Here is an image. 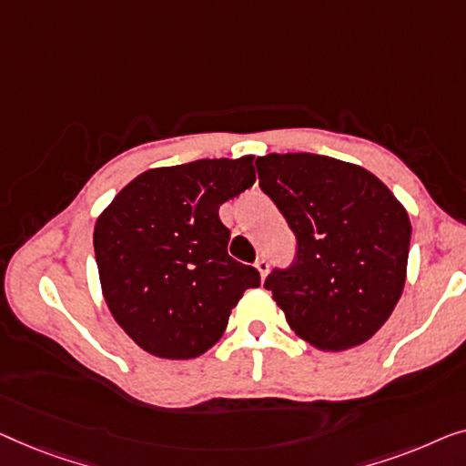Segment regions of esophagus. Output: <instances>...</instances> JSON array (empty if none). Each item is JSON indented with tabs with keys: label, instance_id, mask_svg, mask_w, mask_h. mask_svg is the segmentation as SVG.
Here are the masks:
<instances>
[{
	"label": "esophagus",
	"instance_id": "1",
	"mask_svg": "<svg viewBox=\"0 0 466 466\" xmlns=\"http://www.w3.org/2000/svg\"><path fill=\"white\" fill-rule=\"evenodd\" d=\"M255 268H258V272H259L261 279H266L268 270H270V266H268V259L266 258H259L258 261H255Z\"/></svg>",
	"mask_w": 466,
	"mask_h": 466
}]
</instances>
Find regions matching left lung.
Here are the masks:
<instances>
[{
    "label": "left lung",
    "mask_w": 466,
    "mask_h": 466,
    "mask_svg": "<svg viewBox=\"0 0 466 466\" xmlns=\"http://www.w3.org/2000/svg\"><path fill=\"white\" fill-rule=\"evenodd\" d=\"M255 165L298 240L293 264L264 283L287 323L319 350L367 342L403 293L405 207L370 170L329 156L268 154Z\"/></svg>",
    "instance_id": "8db88e82"
}]
</instances>
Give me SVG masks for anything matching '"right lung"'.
<instances>
[{
	"mask_svg": "<svg viewBox=\"0 0 466 466\" xmlns=\"http://www.w3.org/2000/svg\"><path fill=\"white\" fill-rule=\"evenodd\" d=\"M255 156L149 168L95 224L103 298L137 346L194 359L224 336L259 272L228 255L219 207L255 183Z\"/></svg>",
	"mask_w": 466,
	"mask_h": 466,
	"instance_id": "1",
	"label": "right lung"
}]
</instances>
